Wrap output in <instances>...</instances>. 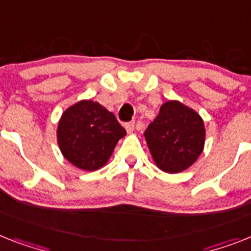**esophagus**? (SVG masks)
Listing matches in <instances>:
<instances>
[{"mask_svg":"<svg viewBox=\"0 0 251 251\" xmlns=\"http://www.w3.org/2000/svg\"><path fill=\"white\" fill-rule=\"evenodd\" d=\"M125 129L127 134H132L134 130H135V122H127V124H125Z\"/></svg>","mask_w":251,"mask_h":251,"instance_id":"esophagus-1","label":"esophagus"}]
</instances>
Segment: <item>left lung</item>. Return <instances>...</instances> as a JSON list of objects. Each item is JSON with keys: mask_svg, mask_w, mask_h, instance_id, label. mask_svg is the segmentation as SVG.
<instances>
[{"mask_svg": "<svg viewBox=\"0 0 251 251\" xmlns=\"http://www.w3.org/2000/svg\"><path fill=\"white\" fill-rule=\"evenodd\" d=\"M144 136L155 166L167 174H180L203 153L205 127L195 109L180 100H167Z\"/></svg>", "mask_w": 251, "mask_h": 251, "instance_id": "8db88e82", "label": "left lung"}]
</instances>
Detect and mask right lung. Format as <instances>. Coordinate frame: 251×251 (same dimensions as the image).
I'll return each instance as SVG.
<instances>
[{
    "mask_svg": "<svg viewBox=\"0 0 251 251\" xmlns=\"http://www.w3.org/2000/svg\"><path fill=\"white\" fill-rule=\"evenodd\" d=\"M56 134L65 159L83 171H97L108 163L126 130L102 104L83 100L65 109Z\"/></svg>",
    "mask_w": 251,
    "mask_h": 251,
    "instance_id": "add662e5",
    "label": "right lung"
}]
</instances>
